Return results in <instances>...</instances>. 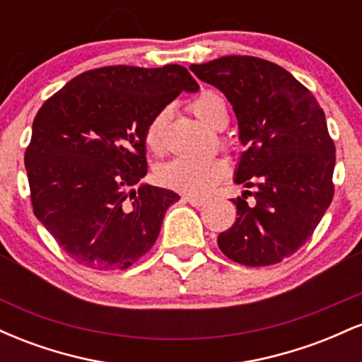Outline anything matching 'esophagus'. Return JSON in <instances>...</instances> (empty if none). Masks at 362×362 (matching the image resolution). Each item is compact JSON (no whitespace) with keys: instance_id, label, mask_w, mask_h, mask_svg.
Returning <instances> with one entry per match:
<instances>
[{"instance_id":"34e87169","label":"esophagus","mask_w":362,"mask_h":362,"mask_svg":"<svg viewBox=\"0 0 362 362\" xmlns=\"http://www.w3.org/2000/svg\"><path fill=\"white\" fill-rule=\"evenodd\" d=\"M184 201L189 202V204L194 206V207H201V206L206 204V199L194 197V195H184Z\"/></svg>"}]
</instances>
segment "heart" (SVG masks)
<instances>
[{
  "label": "heart",
  "mask_w": 362,
  "mask_h": 362,
  "mask_svg": "<svg viewBox=\"0 0 362 362\" xmlns=\"http://www.w3.org/2000/svg\"><path fill=\"white\" fill-rule=\"evenodd\" d=\"M190 110L209 127H218V120L226 112L224 100L216 91L206 90L199 93L190 103ZM170 112L160 110L149 120L144 132L148 148L153 153H163L165 131H167ZM228 175V163L219 156L211 158H177L158 168V180L167 189L177 192L202 197L211 194L214 187Z\"/></svg>",
  "instance_id": "b5f03b06"
}]
</instances>
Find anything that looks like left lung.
<instances>
[{"label": "left lung", "instance_id": "obj_1", "mask_svg": "<svg viewBox=\"0 0 362 362\" xmlns=\"http://www.w3.org/2000/svg\"><path fill=\"white\" fill-rule=\"evenodd\" d=\"M190 69L226 95L247 146L235 182L252 190L231 199L238 218L218 236L219 248L248 267L279 264L308 242L334 199L335 144L323 109L293 74L260 57L224 56Z\"/></svg>", "mask_w": 362, "mask_h": 362}]
</instances>
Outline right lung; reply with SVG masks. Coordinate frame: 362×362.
I'll return each instance as SVG.
<instances>
[{"instance_id":"obj_1","label":"right lung","mask_w":362,"mask_h":362,"mask_svg":"<svg viewBox=\"0 0 362 362\" xmlns=\"http://www.w3.org/2000/svg\"><path fill=\"white\" fill-rule=\"evenodd\" d=\"M180 64L105 66L78 74L42 103L25 149L34 214L78 264L124 271L151 250L178 194L134 187L148 173L146 126L182 91Z\"/></svg>"}]
</instances>
